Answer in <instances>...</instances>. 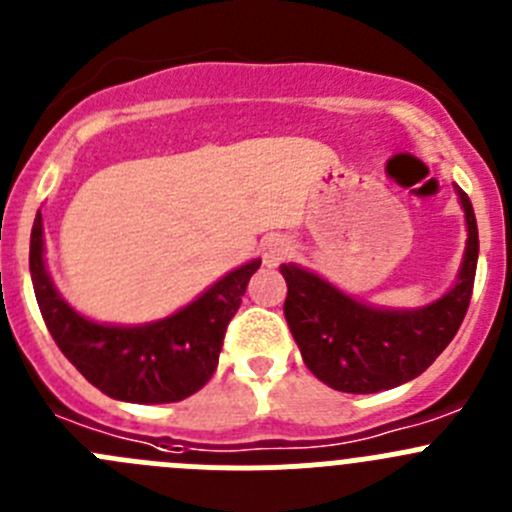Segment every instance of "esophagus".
<instances>
[{
	"instance_id": "34e87169",
	"label": "esophagus",
	"mask_w": 512,
	"mask_h": 512,
	"mask_svg": "<svg viewBox=\"0 0 512 512\" xmlns=\"http://www.w3.org/2000/svg\"><path fill=\"white\" fill-rule=\"evenodd\" d=\"M294 253V243L286 236H266L264 241V264L266 266H279Z\"/></svg>"
}]
</instances>
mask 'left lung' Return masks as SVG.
<instances>
[{
	"label": "left lung",
	"instance_id": "1",
	"mask_svg": "<svg viewBox=\"0 0 512 512\" xmlns=\"http://www.w3.org/2000/svg\"><path fill=\"white\" fill-rule=\"evenodd\" d=\"M467 246L457 284L422 309H374L294 264L281 266L284 316L316 379L349 394H372L420 377L460 329L478 269V221L457 188Z\"/></svg>",
	"mask_w": 512,
	"mask_h": 512
}]
</instances>
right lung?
Wrapping results in <instances>:
<instances>
[{
	"label": "right lung",
	"instance_id": "obj_1",
	"mask_svg": "<svg viewBox=\"0 0 512 512\" xmlns=\"http://www.w3.org/2000/svg\"><path fill=\"white\" fill-rule=\"evenodd\" d=\"M259 266L256 259L231 271L196 301L153 324L113 326L85 319L57 294L45 266L40 213L29 238L34 296L60 352L107 397L138 405L180 402L213 377L228 321Z\"/></svg>",
	"mask_w": 512,
	"mask_h": 512
}]
</instances>
